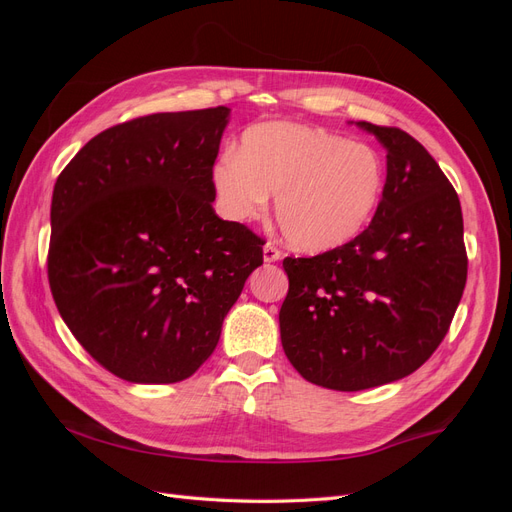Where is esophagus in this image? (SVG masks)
Masks as SVG:
<instances>
[{"mask_svg":"<svg viewBox=\"0 0 512 512\" xmlns=\"http://www.w3.org/2000/svg\"><path fill=\"white\" fill-rule=\"evenodd\" d=\"M262 258H265V262H277L282 258V254H280V250H277V247L267 243L265 247H262Z\"/></svg>","mask_w":512,"mask_h":512,"instance_id":"34e87169","label":"esophagus"}]
</instances>
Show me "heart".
Returning <instances> with one entry per match:
<instances>
[{
	"label": "heart",
	"mask_w": 512,
	"mask_h": 512,
	"mask_svg": "<svg viewBox=\"0 0 512 512\" xmlns=\"http://www.w3.org/2000/svg\"><path fill=\"white\" fill-rule=\"evenodd\" d=\"M218 207L250 222L273 196L277 228L290 247L322 254L354 241L376 218L386 188L380 153L322 128L265 121L247 128L237 153L211 168Z\"/></svg>",
	"instance_id": "heart-1"
}]
</instances>
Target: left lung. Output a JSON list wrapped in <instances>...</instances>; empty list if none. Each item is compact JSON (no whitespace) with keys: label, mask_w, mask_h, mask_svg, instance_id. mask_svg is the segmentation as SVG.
Instances as JSON below:
<instances>
[{"label":"left lung","mask_w":512,"mask_h":512,"mask_svg":"<svg viewBox=\"0 0 512 512\" xmlns=\"http://www.w3.org/2000/svg\"><path fill=\"white\" fill-rule=\"evenodd\" d=\"M356 126L386 149L376 218L344 247L284 260V352L307 382L333 391L374 389L421 367L468 277L461 205L438 162L404 130Z\"/></svg>","instance_id":"obj_1"}]
</instances>
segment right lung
<instances>
[{
	"label": "right lung",
	"mask_w": 512,
	"mask_h": 512,
	"mask_svg": "<svg viewBox=\"0 0 512 512\" xmlns=\"http://www.w3.org/2000/svg\"><path fill=\"white\" fill-rule=\"evenodd\" d=\"M228 121L230 108L218 106L119 123L55 183L53 299L81 346L121 380L190 378L262 265V241L211 207Z\"/></svg>",
	"instance_id": "1"
}]
</instances>
